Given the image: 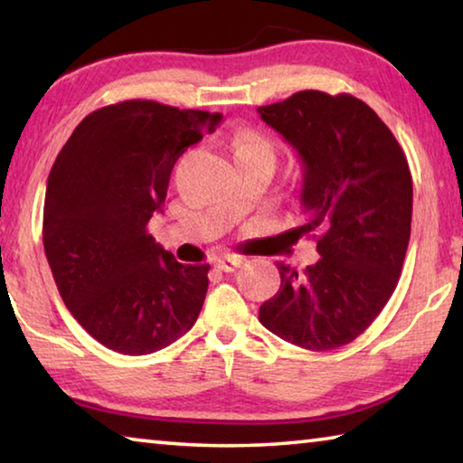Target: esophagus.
<instances>
[{
    "label": "esophagus",
    "mask_w": 463,
    "mask_h": 463,
    "mask_svg": "<svg viewBox=\"0 0 463 463\" xmlns=\"http://www.w3.org/2000/svg\"><path fill=\"white\" fill-rule=\"evenodd\" d=\"M242 263V257L237 255H222L216 260V268L222 271H234Z\"/></svg>",
    "instance_id": "34e87169"
}]
</instances>
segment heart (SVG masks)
<instances>
[{"label":"heart","mask_w":463,"mask_h":463,"mask_svg":"<svg viewBox=\"0 0 463 463\" xmlns=\"http://www.w3.org/2000/svg\"><path fill=\"white\" fill-rule=\"evenodd\" d=\"M232 155L234 161L245 163V161H253V159H269L276 161V148H273L271 140L268 137H263L261 132L257 130H241L232 137Z\"/></svg>","instance_id":"1"}]
</instances>
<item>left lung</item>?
<instances>
[{"label": "left lung", "instance_id": "8db88e82", "mask_svg": "<svg viewBox=\"0 0 463 463\" xmlns=\"http://www.w3.org/2000/svg\"><path fill=\"white\" fill-rule=\"evenodd\" d=\"M302 161L300 203L320 260L304 271L278 263V294L261 325L310 351L357 339L386 307L401 278L412 221V177L398 140L349 93L298 91L257 108Z\"/></svg>", "mask_w": 463, "mask_h": 463}]
</instances>
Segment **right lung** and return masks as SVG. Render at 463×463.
Returning a JSON list of instances; mask_svg holds the SVG:
<instances>
[{
	"mask_svg": "<svg viewBox=\"0 0 463 463\" xmlns=\"http://www.w3.org/2000/svg\"><path fill=\"white\" fill-rule=\"evenodd\" d=\"M222 114L153 99L99 108L51 169L43 241L69 312L104 347L148 355L185 335L208 292V263L184 265L146 224L163 213L175 161Z\"/></svg>",
	"mask_w": 463,
	"mask_h": 463,
	"instance_id": "add662e5",
	"label": "right lung"
}]
</instances>
